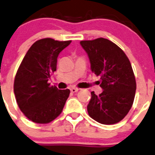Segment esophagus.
<instances>
[{"instance_id":"obj_1","label":"esophagus","mask_w":155,"mask_h":155,"mask_svg":"<svg viewBox=\"0 0 155 155\" xmlns=\"http://www.w3.org/2000/svg\"><path fill=\"white\" fill-rule=\"evenodd\" d=\"M78 91H79L78 88H76V87L71 88V92H72V93H76V92H78Z\"/></svg>"}]
</instances>
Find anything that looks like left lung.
Here are the masks:
<instances>
[{"label":"left lung","instance_id":"obj_1","mask_svg":"<svg viewBox=\"0 0 155 155\" xmlns=\"http://www.w3.org/2000/svg\"><path fill=\"white\" fill-rule=\"evenodd\" d=\"M80 43L87 53L92 72L101 76L100 86L104 90L99 95L91 92L88 114L101 124L119 123L135 99L136 81L129 59L117 45L104 38Z\"/></svg>","mask_w":155,"mask_h":155}]
</instances>
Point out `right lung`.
Instances as JSON below:
<instances>
[{"label":"right lung","mask_w":155,"mask_h":155,"mask_svg":"<svg viewBox=\"0 0 155 155\" xmlns=\"http://www.w3.org/2000/svg\"><path fill=\"white\" fill-rule=\"evenodd\" d=\"M71 42L51 38L37 40L17 70L14 84L17 105L33 123H49L62 112L70 90H58L48 81L56 71L58 54Z\"/></svg>","instance_id":"1"}]
</instances>
